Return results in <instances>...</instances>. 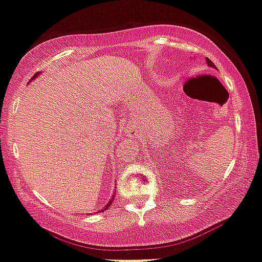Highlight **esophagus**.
<instances>
[{"label":"esophagus","instance_id":"obj_1","mask_svg":"<svg viewBox=\"0 0 262 262\" xmlns=\"http://www.w3.org/2000/svg\"><path fill=\"white\" fill-rule=\"evenodd\" d=\"M126 133H128V132H126Z\"/></svg>","mask_w":262,"mask_h":262}]
</instances>
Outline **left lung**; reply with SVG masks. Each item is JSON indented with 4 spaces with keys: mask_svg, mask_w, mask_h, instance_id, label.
Instances as JSON below:
<instances>
[{
    "mask_svg": "<svg viewBox=\"0 0 262 262\" xmlns=\"http://www.w3.org/2000/svg\"><path fill=\"white\" fill-rule=\"evenodd\" d=\"M207 64L209 66V67H213V68H215V66H214V63L212 62V60L209 59V58H207Z\"/></svg>",
    "mask_w": 262,
    "mask_h": 262,
    "instance_id": "left-lung-1",
    "label": "left lung"
}]
</instances>
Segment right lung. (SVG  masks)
<instances>
[{"label": "right lung", "instance_id": "1", "mask_svg": "<svg viewBox=\"0 0 262 262\" xmlns=\"http://www.w3.org/2000/svg\"><path fill=\"white\" fill-rule=\"evenodd\" d=\"M38 75H39V73H35V76H34V77H33V78H35V77H36V76H38ZM33 78H31V80H33ZM113 200H114V195H113V196H112V199H110V200H109V203H107V204H106V205H105V207H104V208H102V209H101V210H100V212H105V210H106V209H107V208H109V207H110V205H112Z\"/></svg>", "mask_w": 262, "mask_h": 262}]
</instances>
